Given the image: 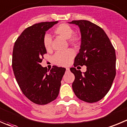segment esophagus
<instances>
[{
	"label": "esophagus",
	"instance_id": "esophagus-1",
	"mask_svg": "<svg viewBox=\"0 0 127 127\" xmlns=\"http://www.w3.org/2000/svg\"><path fill=\"white\" fill-rule=\"evenodd\" d=\"M66 71H67V72H69L70 68H66Z\"/></svg>",
	"mask_w": 127,
	"mask_h": 127
}]
</instances>
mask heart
<instances>
[{"label": "heart", "instance_id": "obj_1", "mask_svg": "<svg viewBox=\"0 0 127 127\" xmlns=\"http://www.w3.org/2000/svg\"><path fill=\"white\" fill-rule=\"evenodd\" d=\"M54 33L62 38L67 39L70 43L75 45L79 41L78 37L73 33L72 27L67 24H60L57 25L54 31ZM43 46L47 51H50L52 49V40L49 35H45L43 40ZM75 54L73 50H67L65 52H57L53 56L52 61L55 65L61 67H65L69 65L74 57Z\"/></svg>", "mask_w": 127, "mask_h": 127}]
</instances>
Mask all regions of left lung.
Instances as JSON below:
<instances>
[{
    "mask_svg": "<svg viewBox=\"0 0 127 127\" xmlns=\"http://www.w3.org/2000/svg\"><path fill=\"white\" fill-rule=\"evenodd\" d=\"M69 24L78 25L81 33L79 53L75 58L72 89L79 99L94 103L103 98L112 87L116 75V55L114 47L103 29L85 20H73ZM85 65L82 74L74 68Z\"/></svg>",
    "mask_w": 127,
    "mask_h": 127,
    "instance_id": "obj_1",
    "label": "left lung"
}]
</instances>
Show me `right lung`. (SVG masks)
Masks as SVG:
<instances>
[{"mask_svg":"<svg viewBox=\"0 0 127 127\" xmlns=\"http://www.w3.org/2000/svg\"><path fill=\"white\" fill-rule=\"evenodd\" d=\"M57 23L45 22L27 28L15 41L13 49L15 79L24 95L38 105L47 104L57 98L66 70L54 66L47 71L40 65L47 53L43 43L45 32Z\"/></svg>","mask_w":127,"mask_h":127,"instance_id":"right-lung-1","label":"right lung"}]
</instances>
